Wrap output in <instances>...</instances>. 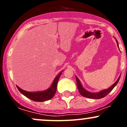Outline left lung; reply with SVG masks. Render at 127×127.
Wrapping results in <instances>:
<instances>
[{
    "instance_id": "left-lung-1",
    "label": "left lung",
    "mask_w": 127,
    "mask_h": 127,
    "mask_svg": "<svg viewBox=\"0 0 127 127\" xmlns=\"http://www.w3.org/2000/svg\"><path fill=\"white\" fill-rule=\"evenodd\" d=\"M116 42H117L118 46V42L117 40H116ZM119 79H120V76L119 77L117 81H116V82H115L114 84H113V85L110 87V88L107 89V90H103V91H101L97 93H90V92L86 91V90H85L82 88L79 80L78 78L76 76L77 85H78V89L80 94H81L83 97H87V98H93V99H100L106 97V96L107 95L113 88H114V87L116 85V84H118V82H119Z\"/></svg>"
}]
</instances>
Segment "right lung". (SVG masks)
I'll use <instances>...</instances> for the list:
<instances>
[{
    "mask_svg": "<svg viewBox=\"0 0 127 127\" xmlns=\"http://www.w3.org/2000/svg\"><path fill=\"white\" fill-rule=\"evenodd\" d=\"M61 75H62V72L60 73L59 75L57 76L50 88L48 90H46L45 91L30 93V92H27L22 90V89L19 88L17 85V87L19 90V91L21 94H23V95H25L27 98L31 99V100H33V101L40 102L47 101V100H49L51 98H52L54 97V95H55L57 91V87L58 81H59V78L60 77Z\"/></svg>",
    "mask_w": 127,
    "mask_h": 127,
    "instance_id": "obj_1",
    "label": "right lung"
}]
</instances>
